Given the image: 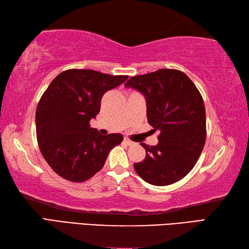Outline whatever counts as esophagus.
Returning <instances> with one entry per match:
<instances>
[{"mask_svg": "<svg viewBox=\"0 0 249 249\" xmlns=\"http://www.w3.org/2000/svg\"><path fill=\"white\" fill-rule=\"evenodd\" d=\"M124 142H125V143L127 144V145H129V146H130V145H134V144H135V142H134V141H131L130 139H128L127 137H125V138H124Z\"/></svg>", "mask_w": 249, "mask_h": 249, "instance_id": "obj_1", "label": "esophagus"}]
</instances>
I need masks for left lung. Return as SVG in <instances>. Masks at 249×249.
I'll return each instance as SVG.
<instances>
[{
	"label": "left lung",
	"instance_id": "8db88e82",
	"mask_svg": "<svg viewBox=\"0 0 249 249\" xmlns=\"http://www.w3.org/2000/svg\"><path fill=\"white\" fill-rule=\"evenodd\" d=\"M144 95L146 116L158 143H141L144 160L134 163L146 183L166 186L183 178L199 160L206 138L202 96L183 71L162 70L131 77L125 83Z\"/></svg>",
	"mask_w": 249,
	"mask_h": 249
}]
</instances>
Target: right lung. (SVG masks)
<instances>
[{"mask_svg": "<svg viewBox=\"0 0 249 249\" xmlns=\"http://www.w3.org/2000/svg\"><path fill=\"white\" fill-rule=\"evenodd\" d=\"M92 70H68L57 75L36 109L39 150L55 173L84 182L105 165L109 152L123 141L121 134L100 135L89 127L104 94L127 80Z\"/></svg>", "mask_w": 249, "mask_h": 249, "instance_id": "add662e5", "label": "right lung"}]
</instances>
